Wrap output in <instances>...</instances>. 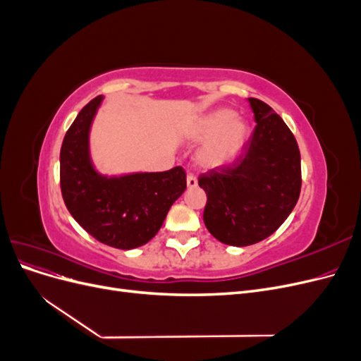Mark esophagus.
<instances>
[{"label": "esophagus", "instance_id": "esophagus-1", "mask_svg": "<svg viewBox=\"0 0 361 361\" xmlns=\"http://www.w3.org/2000/svg\"><path fill=\"white\" fill-rule=\"evenodd\" d=\"M187 185H188V188H195V187H197V178L190 173L187 176Z\"/></svg>", "mask_w": 361, "mask_h": 361}]
</instances>
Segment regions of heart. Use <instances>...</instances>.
<instances>
[{
	"label": "heart",
	"instance_id": "1",
	"mask_svg": "<svg viewBox=\"0 0 361 361\" xmlns=\"http://www.w3.org/2000/svg\"><path fill=\"white\" fill-rule=\"evenodd\" d=\"M194 137L207 140L199 152L200 166L216 169L236 158L247 143L250 129L244 120L236 118L235 111L218 110L200 120L194 128Z\"/></svg>",
	"mask_w": 361,
	"mask_h": 361
}]
</instances>
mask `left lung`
Wrapping results in <instances>:
<instances>
[{
	"label": "left lung",
	"mask_w": 361,
	"mask_h": 361,
	"mask_svg": "<svg viewBox=\"0 0 361 361\" xmlns=\"http://www.w3.org/2000/svg\"><path fill=\"white\" fill-rule=\"evenodd\" d=\"M256 126L236 158L202 173L203 221L218 241L247 247L285 223L301 191V157L292 130L272 108L250 97Z\"/></svg>",
	"instance_id": "obj_1"
}]
</instances>
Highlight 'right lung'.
Returning a JSON list of instances; mask_svg holds the SVG:
<instances>
[{"label": "right lung", "instance_id": "obj_1", "mask_svg": "<svg viewBox=\"0 0 361 361\" xmlns=\"http://www.w3.org/2000/svg\"><path fill=\"white\" fill-rule=\"evenodd\" d=\"M102 101L87 104L64 135L60 188L64 204L84 231L120 250L145 245L161 228L171 204L187 188V173L174 167L123 178L97 174L89 158V130Z\"/></svg>", "mask_w": 361, "mask_h": 361}]
</instances>
